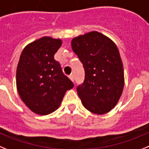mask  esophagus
<instances>
[{
	"mask_svg": "<svg viewBox=\"0 0 149 149\" xmlns=\"http://www.w3.org/2000/svg\"><path fill=\"white\" fill-rule=\"evenodd\" d=\"M69 78L70 79V80L72 81V82H74V75L71 74L70 76H69Z\"/></svg>",
	"mask_w": 149,
	"mask_h": 149,
	"instance_id": "obj_1",
	"label": "esophagus"
}]
</instances>
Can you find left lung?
<instances>
[{
    "instance_id": "1",
    "label": "left lung",
    "mask_w": 149,
    "mask_h": 149,
    "mask_svg": "<svg viewBox=\"0 0 149 149\" xmlns=\"http://www.w3.org/2000/svg\"><path fill=\"white\" fill-rule=\"evenodd\" d=\"M71 46L85 70L83 83L76 88L82 104L94 114L109 112L119 100L125 85L117 46L97 31L75 37Z\"/></svg>"
}]
</instances>
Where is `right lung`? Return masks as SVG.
<instances>
[{
    "label": "right lung",
    "instance_id": "add662e5",
    "mask_svg": "<svg viewBox=\"0 0 149 149\" xmlns=\"http://www.w3.org/2000/svg\"><path fill=\"white\" fill-rule=\"evenodd\" d=\"M59 39L44 37L28 44L21 54L16 86L21 99L39 115L55 111L73 83L64 74L54 55L61 46Z\"/></svg>",
    "mask_w": 149,
    "mask_h": 149
}]
</instances>
